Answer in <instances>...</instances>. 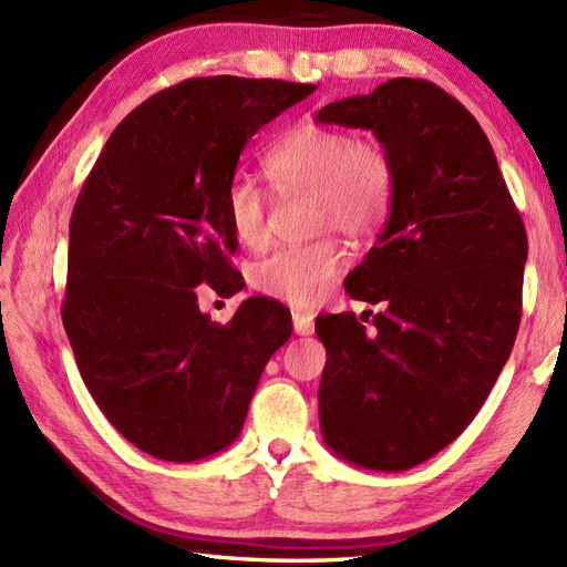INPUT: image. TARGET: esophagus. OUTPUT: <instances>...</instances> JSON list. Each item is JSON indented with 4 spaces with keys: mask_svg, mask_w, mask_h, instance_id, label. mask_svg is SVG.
<instances>
[{
    "mask_svg": "<svg viewBox=\"0 0 567 567\" xmlns=\"http://www.w3.org/2000/svg\"><path fill=\"white\" fill-rule=\"evenodd\" d=\"M292 323L297 336L315 333V319H311V315H305V311H292Z\"/></svg>",
    "mask_w": 567,
    "mask_h": 567,
    "instance_id": "34e87169",
    "label": "esophagus"
}]
</instances>
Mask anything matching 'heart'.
Masks as SVG:
<instances>
[{"label": "heart", "instance_id": "b5f03b06", "mask_svg": "<svg viewBox=\"0 0 567 567\" xmlns=\"http://www.w3.org/2000/svg\"><path fill=\"white\" fill-rule=\"evenodd\" d=\"M262 171L280 195H311L315 226L336 228L351 238L378 234L394 204V165L372 143H358L341 128L299 124L262 155ZM226 224L246 248L265 244V199L246 177H236L224 197ZM346 250L333 238L280 248L252 265L258 292L311 305L343 270Z\"/></svg>", "mask_w": 567, "mask_h": 567}]
</instances>
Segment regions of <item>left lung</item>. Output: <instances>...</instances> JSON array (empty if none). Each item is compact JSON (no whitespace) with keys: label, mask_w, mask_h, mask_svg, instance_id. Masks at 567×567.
I'll return each instance as SVG.
<instances>
[{"label":"left lung","mask_w":567,"mask_h":567,"mask_svg":"<svg viewBox=\"0 0 567 567\" xmlns=\"http://www.w3.org/2000/svg\"><path fill=\"white\" fill-rule=\"evenodd\" d=\"M317 122L372 131L396 177L378 244L346 277L384 309L370 329L351 311L317 319L321 436L400 473L461 436L495 388L522 321L526 231L485 131L433 82L388 80Z\"/></svg>","instance_id":"8db88e82"}]
</instances>
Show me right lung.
<instances>
[{
    "mask_svg": "<svg viewBox=\"0 0 567 567\" xmlns=\"http://www.w3.org/2000/svg\"><path fill=\"white\" fill-rule=\"evenodd\" d=\"M317 84L192 78L136 106L106 141L70 216L65 333L92 400L158 461L226 451L258 380L292 333L280 302L246 299L228 323L199 285L231 297L238 240L224 197L250 136Z\"/></svg>",
    "mask_w": 567,
    "mask_h": 567,
    "instance_id": "add662e5",
    "label": "right lung"
}]
</instances>
